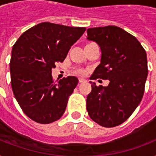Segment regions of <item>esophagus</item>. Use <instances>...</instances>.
Returning a JSON list of instances; mask_svg holds the SVG:
<instances>
[{
  "instance_id": "1",
  "label": "esophagus",
  "mask_w": 156,
  "mask_h": 156,
  "mask_svg": "<svg viewBox=\"0 0 156 156\" xmlns=\"http://www.w3.org/2000/svg\"><path fill=\"white\" fill-rule=\"evenodd\" d=\"M78 81H79V83H84V82H86V79H84V78H78Z\"/></svg>"
}]
</instances>
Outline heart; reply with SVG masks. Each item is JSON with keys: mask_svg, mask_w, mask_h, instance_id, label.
<instances>
[{"mask_svg": "<svg viewBox=\"0 0 156 156\" xmlns=\"http://www.w3.org/2000/svg\"><path fill=\"white\" fill-rule=\"evenodd\" d=\"M75 73H78V74H80V75H84L86 73V71L83 69H78L75 71Z\"/></svg>", "mask_w": 156, "mask_h": 156, "instance_id": "obj_1", "label": "heart"}]
</instances>
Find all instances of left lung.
I'll return each mask as SVG.
<instances>
[{"mask_svg":"<svg viewBox=\"0 0 156 156\" xmlns=\"http://www.w3.org/2000/svg\"><path fill=\"white\" fill-rule=\"evenodd\" d=\"M88 40L101 50L100 64L91 79L109 80L107 87L91 83L87 110L91 120L104 127L119 126L140 104L147 78V59L133 35L116 26L89 28Z\"/></svg>","mask_w":156,"mask_h":156,"instance_id":"obj_1","label":"left lung"}]
</instances>
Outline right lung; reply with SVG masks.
Returning a JSON list of instances; mask_svg holds the SVG:
<instances>
[{
    "label": "right lung",
    "mask_w": 156,
    "mask_h": 156,
    "mask_svg": "<svg viewBox=\"0 0 156 156\" xmlns=\"http://www.w3.org/2000/svg\"><path fill=\"white\" fill-rule=\"evenodd\" d=\"M73 27L41 23L23 33L12 48L10 69L13 95L24 113L35 122L49 124L61 118L78 79L69 76L56 83L52 69L85 32Z\"/></svg>",
    "instance_id": "obj_1"
}]
</instances>
